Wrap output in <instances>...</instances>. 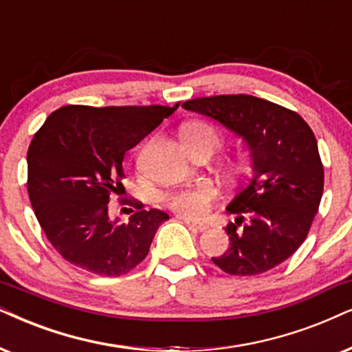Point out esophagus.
Returning a JSON list of instances; mask_svg holds the SVG:
<instances>
[{
    "instance_id": "1",
    "label": "esophagus",
    "mask_w": 352,
    "mask_h": 352,
    "mask_svg": "<svg viewBox=\"0 0 352 352\" xmlns=\"http://www.w3.org/2000/svg\"><path fill=\"white\" fill-rule=\"evenodd\" d=\"M180 219H184V222L191 230H198V232H203V230L208 229L206 224H203V222H197L193 219H188V217H180Z\"/></svg>"
}]
</instances>
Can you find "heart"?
<instances>
[{"instance_id": "obj_1", "label": "heart", "mask_w": 352, "mask_h": 352, "mask_svg": "<svg viewBox=\"0 0 352 352\" xmlns=\"http://www.w3.org/2000/svg\"><path fill=\"white\" fill-rule=\"evenodd\" d=\"M180 136L190 151L212 148L219 144L221 138L211 124L204 122H190L182 126ZM216 197V186L209 182L182 186L166 195V201L177 214L185 217H201L208 212L209 204Z\"/></svg>"}]
</instances>
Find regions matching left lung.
<instances>
[{"mask_svg": "<svg viewBox=\"0 0 352 352\" xmlns=\"http://www.w3.org/2000/svg\"><path fill=\"white\" fill-rule=\"evenodd\" d=\"M185 110L214 120L247 146L252 172L228 204L229 248L212 263L234 276L265 273L302 245L323 193V166L314 131L300 115L258 97L186 100ZM242 214L251 221L240 230Z\"/></svg>", "mask_w": 352, "mask_h": 352, "instance_id": "8db88e82", "label": "left lung"}]
</instances>
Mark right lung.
<instances>
[{
	"label": "right lung",
	"instance_id": "obj_1",
	"mask_svg": "<svg viewBox=\"0 0 352 352\" xmlns=\"http://www.w3.org/2000/svg\"><path fill=\"white\" fill-rule=\"evenodd\" d=\"M179 107L58 109L28 151V190L40 228L69 263L100 276H120L148 255L161 209L138 211L128 222L109 214L110 195L123 179L124 153Z\"/></svg>",
	"mask_w": 352,
	"mask_h": 352
}]
</instances>
